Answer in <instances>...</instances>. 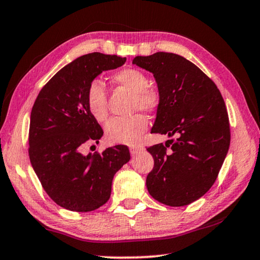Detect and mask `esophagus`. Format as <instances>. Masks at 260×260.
Masks as SVG:
<instances>
[{"label":"esophagus","mask_w":260,"mask_h":260,"mask_svg":"<svg viewBox=\"0 0 260 260\" xmlns=\"http://www.w3.org/2000/svg\"><path fill=\"white\" fill-rule=\"evenodd\" d=\"M141 150H143V147H141V146H132L129 148V151H131L132 156H135L136 153L140 152Z\"/></svg>","instance_id":"34e87169"}]
</instances>
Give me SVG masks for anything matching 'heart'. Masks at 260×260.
<instances>
[{
    "instance_id": "1",
    "label": "heart",
    "mask_w": 260,
    "mask_h": 260,
    "mask_svg": "<svg viewBox=\"0 0 260 260\" xmlns=\"http://www.w3.org/2000/svg\"><path fill=\"white\" fill-rule=\"evenodd\" d=\"M112 81L131 91V112L144 111L153 113L159 107L160 95L155 87L148 85V78L138 69H122L112 76ZM86 104L99 122L108 119V96L99 80L89 82L86 90ZM148 128V120L142 113H135L128 118H114L105 126V138L113 144L133 146Z\"/></svg>"
}]
</instances>
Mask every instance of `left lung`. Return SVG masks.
<instances>
[{
	"label": "left lung",
	"mask_w": 260,
	"mask_h": 260,
	"mask_svg": "<svg viewBox=\"0 0 260 260\" xmlns=\"http://www.w3.org/2000/svg\"><path fill=\"white\" fill-rule=\"evenodd\" d=\"M133 64L153 74L160 95L151 133L175 138L147 149L155 160L148 191L165 205H188L212 187L230 149L225 101L215 83L182 56L159 51L136 56Z\"/></svg>",
	"instance_id": "obj_1"
}]
</instances>
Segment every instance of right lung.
I'll return each instance as SVG.
<instances>
[{
  "mask_svg": "<svg viewBox=\"0 0 260 260\" xmlns=\"http://www.w3.org/2000/svg\"><path fill=\"white\" fill-rule=\"evenodd\" d=\"M126 58L91 52L59 70L39 93L30 112L28 155L34 172L50 199L61 208L89 212L107 203L114 174L131 159L126 146L82 155L86 143L102 138L103 129L88 111L90 81Z\"/></svg>",
  "mask_w": 260,
  "mask_h": 260,
  "instance_id": "right-lung-1",
  "label": "right lung"
}]
</instances>
